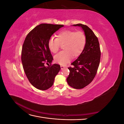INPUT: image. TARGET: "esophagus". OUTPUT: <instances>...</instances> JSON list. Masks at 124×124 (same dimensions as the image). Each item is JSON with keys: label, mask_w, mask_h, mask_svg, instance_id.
Listing matches in <instances>:
<instances>
[{"label": "esophagus", "mask_w": 124, "mask_h": 124, "mask_svg": "<svg viewBox=\"0 0 124 124\" xmlns=\"http://www.w3.org/2000/svg\"><path fill=\"white\" fill-rule=\"evenodd\" d=\"M61 68L62 70H63V69H65L66 68V66H61Z\"/></svg>", "instance_id": "34e87169"}]
</instances>
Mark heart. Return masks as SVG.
<instances>
[{
    "instance_id": "1",
    "label": "heart",
    "mask_w": 124,
    "mask_h": 124,
    "mask_svg": "<svg viewBox=\"0 0 124 124\" xmlns=\"http://www.w3.org/2000/svg\"><path fill=\"white\" fill-rule=\"evenodd\" d=\"M86 44V36L82 31L66 30L60 32L57 38H51L48 41V46L50 51L56 53L59 51L62 45L65 51L55 56V61L60 65H64L74 57L79 56L83 51Z\"/></svg>"
}]
</instances>
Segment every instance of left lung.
<instances>
[{
  "label": "left lung",
  "mask_w": 124,
  "mask_h": 124,
  "mask_svg": "<svg viewBox=\"0 0 124 124\" xmlns=\"http://www.w3.org/2000/svg\"><path fill=\"white\" fill-rule=\"evenodd\" d=\"M80 26L86 36V44L78 57L68 67L70 73L67 78L68 84L75 89H81L90 84L98 70L101 51L98 38L87 26L82 24L73 25Z\"/></svg>",
  "instance_id": "1"
}]
</instances>
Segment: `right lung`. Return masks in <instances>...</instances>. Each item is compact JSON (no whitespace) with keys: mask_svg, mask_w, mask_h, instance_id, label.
Returning <instances> with one entry per match:
<instances>
[{"mask_svg":"<svg viewBox=\"0 0 124 124\" xmlns=\"http://www.w3.org/2000/svg\"><path fill=\"white\" fill-rule=\"evenodd\" d=\"M63 25L41 24L26 36L22 46L21 59L26 76L36 88L46 90L53 85L55 76L61 69L58 64L51 65L53 60L48 42L53 33ZM50 63L45 66V63Z\"/></svg>","mask_w":124,"mask_h":124,"instance_id":"1","label":"right lung"}]
</instances>
